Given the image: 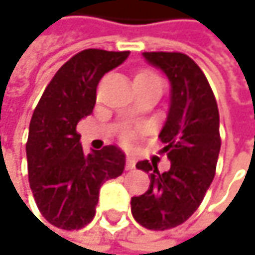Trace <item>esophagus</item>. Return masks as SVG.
I'll return each instance as SVG.
<instances>
[{"mask_svg":"<svg viewBox=\"0 0 255 255\" xmlns=\"http://www.w3.org/2000/svg\"><path fill=\"white\" fill-rule=\"evenodd\" d=\"M134 166H136V161H134V158H133L131 155H128V157H127V164H125V169H127V170H133V169H134Z\"/></svg>","mask_w":255,"mask_h":255,"instance_id":"1","label":"esophagus"}]
</instances>
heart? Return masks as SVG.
<instances>
[{"label":"heart","mask_w":255,"mask_h":255,"mask_svg":"<svg viewBox=\"0 0 255 255\" xmlns=\"http://www.w3.org/2000/svg\"><path fill=\"white\" fill-rule=\"evenodd\" d=\"M136 80H160V77H158L155 73L145 70V71H139V73L136 74ZM124 137H125V139H128V134H125Z\"/></svg>","instance_id":"obj_1"}]
</instances>
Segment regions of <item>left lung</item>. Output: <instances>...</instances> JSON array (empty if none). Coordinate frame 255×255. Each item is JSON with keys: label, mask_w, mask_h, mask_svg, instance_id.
<instances>
[{"label": "left lung", "mask_w": 255, "mask_h": 255, "mask_svg": "<svg viewBox=\"0 0 255 255\" xmlns=\"http://www.w3.org/2000/svg\"><path fill=\"white\" fill-rule=\"evenodd\" d=\"M143 58L170 82V107L160 131L170 169L161 173L148 160L136 164L151 184L145 194L131 199V212L140 226L167 230L197 211L212 184L221 148L220 113L206 76L190 56L145 52Z\"/></svg>", "instance_id": "left-lung-1"}]
</instances>
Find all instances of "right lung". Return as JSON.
I'll return each mask as SVG.
<instances>
[{
	"mask_svg": "<svg viewBox=\"0 0 255 255\" xmlns=\"http://www.w3.org/2000/svg\"><path fill=\"white\" fill-rule=\"evenodd\" d=\"M128 55L79 52L56 71L32 113L26 142L29 187L43 218L58 229L89 224L100 187L124 172L125 154L115 145L83 154L76 127L92 113L100 79Z\"/></svg>",
	"mask_w": 255,
	"mask_h": 255,
	"instance_id": "obj_1",
	"label": "right lung"
}]
</instances>
